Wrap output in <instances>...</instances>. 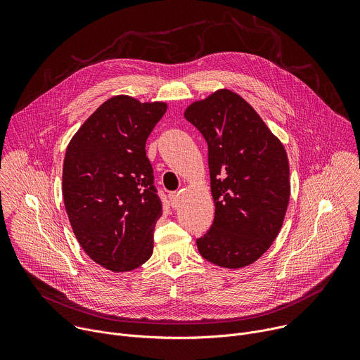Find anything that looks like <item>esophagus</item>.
Returning a JSON list of instances; mask_svg holds the SVG:
<instances>
[{"label": "esophagus", "instance_id": "1", "mask_svg": "<svg viewBox=\"0 0 360 360\" xmlns=\"http://www.w3.org/2000/svg\"><path fill=\"white\" fill-rule=\"evenodd\" d=\"M169 199H171L172 207L176 210V208L179 207V193H176V192H172V193H169Z\"/></svg>", "mask_w": 360, "mask_h": 360}]
</instances>
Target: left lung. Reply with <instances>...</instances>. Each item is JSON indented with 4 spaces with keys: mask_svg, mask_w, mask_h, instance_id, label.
Instances as JSON below:
<instances>
[{
    "mask_svg": "<svg viewBox=\"0 0 360 360\" xmlns=\"http://www.w3.org/2000/svg\"><path fill=\"white\" fill-rule=\"evenodd\" d=\"M184 117L208 143L215 218L196 239L205 259L228 269L258 261L276 239L290 196L282 142L231 89L195 101Z\"/></svg>",
    "mask_w": 360,
    "mask_h": 360,
    "instance_id": "1",
    "label": "left lung"
}]
</instances>
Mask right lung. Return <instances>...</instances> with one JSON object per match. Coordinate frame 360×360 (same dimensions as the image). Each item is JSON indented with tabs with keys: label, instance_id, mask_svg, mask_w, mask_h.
Instances as JSON below:
<instances>
[{
	"label": "right lung",
	"instance_id": "1",
	"mask_svg": "<svg viewBox=\"0 0 360 360\" xmlns=\"http://www.w3.org/2000/svg\"><path fill=\"white\" fill-rule=\"evenodd\" d=\"M167 108L165 102L112 96L67 146L63 196L70 224L89 258L112 272L141 266L153 250L162 203L145 143Z\"/></svg>",
	"mask_w": 360,
	"mask_h": 360
}]
</instances>
